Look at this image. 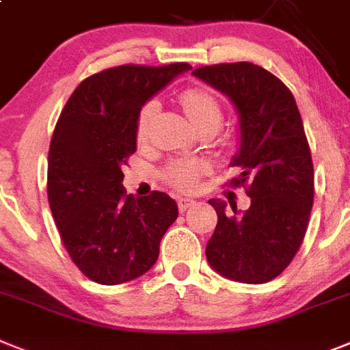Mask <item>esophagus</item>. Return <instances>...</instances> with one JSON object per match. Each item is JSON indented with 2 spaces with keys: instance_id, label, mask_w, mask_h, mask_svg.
I'll list each match as a JSON object with an SVG mask.
<instances>
[{
  "instance_id": "1",
  "label": "esophagus",
  "mask_w": 350,
  "mask_h": 350,
  "mask_svg": "<svg viewBox=\"0 0 350 350\" xmlns=\"http://www.w3.org/2000/svg\"><path fill=\"white\" fill-rule=\"evenodd\" d=\"M193 202H196V201H192V199L180 198V199H178V208H180V211H187L190 206H193Z\"/></svg>"
}]
</instances>
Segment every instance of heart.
<instances>
[{
  "instance_id": "heart-1",
  "label": "heart",
  "mask_w": 350,
  "mask_h": 350,
  "mask_svg": "<svg viewBox=\"0 0 350 350\" xmlns=\"http://www.w3.org/2000/svg\"><path fill=\"white\" fill-rule=\"evenodd\" d=\"M181 108L185 116L189 117L190 124L198 131L210 130L211 133L219 131V128L224 122V108L219 99L206 89L192 87L180 94ZM158 105L154 101H148L140 108L139 117H137V126H135V137L137 142L144 144L149 137L152 119L157 116ZM208 172L206 165L198 160H174L163 170V180L181 192H193L199 187L201 178Z\"/></svg>"
}]
</instances>
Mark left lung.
Returning a JSON list of instances; mask_svg holds the SVG:
<instances>
[{
  "mask_svg": "<svg viewBox=\"0 0 350 350\" xmlns=\"http://www.w3.org/2000/svg\"><path fill=\"white\" fill-rule=\"evenodd\" d=\"M193 76L224 92L240 116L239 169L230 185L251 198L245 211H217V228L208 240L206 258L224 278L240 283H269L292 263L310 222L315 176L301 113L283 81L251 62L215 64Z\"/></svg>",
  "mask_w": 350,
  "mask_h": 350,
  "instance_id": "8db88e82",
  "label": "left lung"
}]
</instances>
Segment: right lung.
<instances>
[{
    "mask_svg": "<svg viewBox=\"0 0 350 350\" xmlns=\"http://www.w3.org/2000/svg\"><path fill=\"white\" fill-rule=\"evenodd\" d=\"M187 69V62L110 67L85 78L58 117L48 157L49 208L72 263L96 283L146 274L178 217L167 193L128 196L122 167L137 151L144 103Z\"/></svg>",
    "mask_w": 350,
    "mask_h": 350,
    "instance_id": "obj_1",
    "label": "right lung"
}]
</instances>
